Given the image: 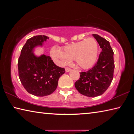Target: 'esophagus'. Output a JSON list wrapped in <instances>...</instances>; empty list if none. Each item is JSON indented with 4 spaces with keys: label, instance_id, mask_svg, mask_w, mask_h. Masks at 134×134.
Listing matches in <instances>:
<instances>
[{
    "label": "esophagus",
    "instance_id": "34e87169",
    "mask_svg": "<svg viewBox=\"0 0 134 134\" xmlns=\"http://www.w3.org/2000/svg\"><path fill=\"white\" fill-rule=\"evenodd\" d=\"M65 71H66V72H69V71H71V69H70V68L66 67V68H65Z\"/></svg>",
    "mask_w": 134,
    "mask_h": 134
}]
</instances>
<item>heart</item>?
<instances>
[{"label": "heart", "instance_id": "heart-1", "mask_svg": "<svg viewBox=\"0 0 134 134\" xmlns=\"http://www.w3.org/2000/svg\"><path fill=\"white\" fill-rule=\"evenodd\" d=\"M98 47L92 38L65 46L64 52L55 47L51 50V55L57 65L64 66L75 59L77 64L83 69H88L94 64L98 56Z\"/></svg>", "mask_w": 134, "mask_h": 134}]
</instances>
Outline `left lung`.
I'll return each mask as SVG.
<instances>
[{
  "label": "left lung",
  "mask_w": 134,
  "mask_h": 134,
  "mask_svg": "<svg viewBox=\"0 0 134 134\" xmlns=\"http://www.w3.org/2000/svg\"><path fill=\"white\" fill-rule=\"evenodd\" d=\"M102 52L95 66L88 71L80 73L79 79L75 86L79 92L89 97L103 94L111 84L114 69V52L109 41L100 36L93 34Z\"/></svg>",
  "instance_id": "left-lung-1"
}]
</instances>
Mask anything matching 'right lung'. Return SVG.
I'll list each match as a JSON object with an SVG mask.
<instances>
[{
    "instance_id": "1",
    "label": "right lung",
    "mask_w": 134,
    "mask_h": 134,
    "mask_svg": "<svg viewBox=\"0 0 134 134\" xmlns=\"http://www.w3.org/2000/svg\"><path fill=\"white\" fill-rule=\"evenodd\" d=\"M49 37L38 35L30 38L23 46L18 59L19 78L23 86L30 94L44 97L51 94L57 88L58 79L65 69L55 64L49 56H37L36 48L42 47Z\"/></svg>"
}]
</instances>
